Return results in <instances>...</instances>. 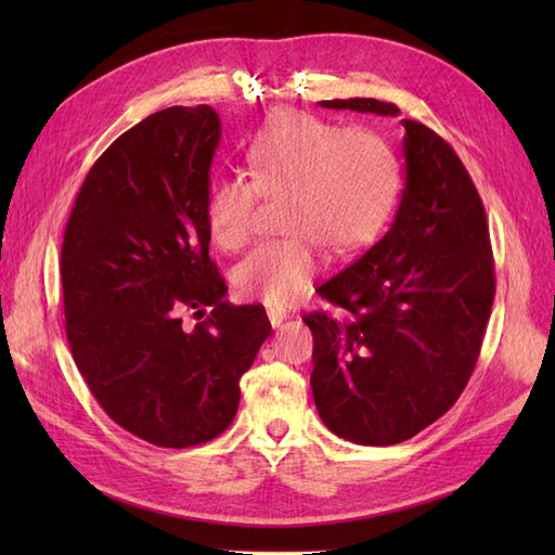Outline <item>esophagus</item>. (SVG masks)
Segmentation results:
<instances>
[{
    "instance_id": "34e87169",
    "label": "esophagus",
    "mask_w": 555,
    "mask_h": 555,
    "mask_svg": "<svg viewBox=\"0 0 555 555\" xmlns=\"http://www.w3.org/2000/svg\"><path fill=\"white\" fill-rule=\"evenodd\" d=\"M267 317H269V322L274 328H281V326H284V322L288 320V314L284 310H269Z\"/></svg>"
}]
</instances>
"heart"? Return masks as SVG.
I'll return each instance as SVG.
<instances>
[{"label":"heart","mask_w":555,"mask_h":555,"mask_svg":"<svg viewBox=\"0 0 555 555\" xmlns=\"http://www.w3.org/2000/svg\"><path fill=\"white\" fill-rule=\"evenodd\" d=\"M247 178L209 185L205 221L211 241L235 253L250 241L259 197L284 199L279 229L288 238L255 247L233 271L235 291L267 308L308 298L320 269L317 245L350 255L386 229L400 195L398 157L382 135L312 114L281 112L245 150Z\"/></svg>","instance_id":"b5f03b06"}]
</instances>
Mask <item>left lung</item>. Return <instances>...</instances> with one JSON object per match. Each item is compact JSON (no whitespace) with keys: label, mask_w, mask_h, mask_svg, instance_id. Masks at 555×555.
<instances>
[{"label":"left lung","mask_w":555,"mask_h":555,"mask_svg":"<svg viewBox=\"0 0 555 555\" xmlns=\"http://www.w3.org/2000/svg\"><path fill=\"white\" fill-rule=\"evenodd\" d=\"M326 109L398 116L372 98ZM405 191L384 238L320 288L340 310L305 317L322 422L360 446L408 441L453 408L473 376L496 279L485 205L453 147L403 119Z\"/></svg>","instance_id":"obj_1"}]
</instances>
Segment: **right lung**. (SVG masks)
Masks as SVG:
<instances>
[{
	"label": "right lung",
	"instance_id": "obj_1",
	"mask_svg": "<svg viewBox=\"0 0 555 555\" xmlns=\"http://www.w3.org/2000/svg\"><path fill=\"white\" fill-rule=\"evenodd\" d=\"M221 138L207 104L133 126L92 164L70 209L62 288L70 356L107 415L164 448L229 427L271 332L264 308L229 305L209 259L205 197ZM212 312L193 330L182 312Z\"/></svg>",
	"mask_w": 555,
	"mask_h": 555
}]
</instances>
